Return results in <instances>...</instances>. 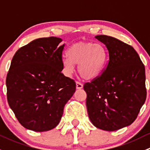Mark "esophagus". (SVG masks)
<instances>
[{
    "instance_id": "obj_1",
    "label": "esophagus",
    "mask_w": 150,
    "mask_h": 150,
    "mask_svg": "<svg viewBox=\"0 0 150 150\" xmlns=\"http://www.w3.org/2000/svg\"><path fill=\"white\" fill-rule=\"evenodd\" d=\"M76 88L77 89H81L83 88V84L81 83L80 82H76Z\"/></svg>"
}]
</instances>
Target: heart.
<instances>
[{
  "label": "heart",
  "mask_w": 150,
  "mask_h": 150,
  "mask_svg": "<svg viewBox=\"0 0 150 150\" xmlns=\"http://www.w3.org/2000/svg\"><path fill=\"white\" fill-rule=\"evenodd\" d=\"M67 55L62 60L65 73L72 74L75 64H78V72L86 81L95 79L102 73L108 57L103 45L84 41L72 44L67 49Z\"/></svg>",
  "instance_id": "heart-1"
}]
</instances>
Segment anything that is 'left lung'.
Returning a JSON list of instances; mask_svg holds the SVG:
<instances>
[{"mask_svg":"<svg viewBox=\"0 0 150 150\" xmlns=\"http://www.w3.org/2000/svg\"><path fill=\"white\" fill-rule=\"evenodd\" d=\"M109 52L101 75L84 84L88 114L93 125L113 131L137 119L146 97L145 68L130 45L111 36L96 35Z\"/></svg>","mask_w":150,"mask_h":150,"instance_id":"1","label":"left lung"}]
</instances>
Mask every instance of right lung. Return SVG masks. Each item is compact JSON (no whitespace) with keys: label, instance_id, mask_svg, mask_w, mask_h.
<instances>
[{"label":"right lung","instance_id":"obj_1","mask_svg":"<svg viewBox=\"0 0 150 150\" xmlns=\"http://www.w3.org/2000/svg\"><path fill=\"white\" fill-rule=\"evenodd\" d=\"M57 37L35 39L13 56L6 77L7 100L18 121L37 132L59 122L75 82L62 70L64 44Z\"/></svg>","mask_w":150,"mask_h":150}]
</instances>
